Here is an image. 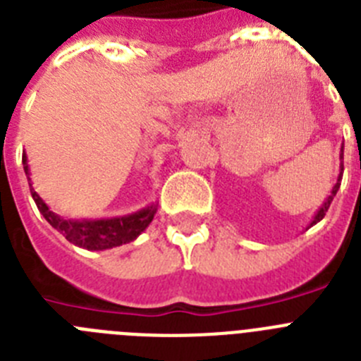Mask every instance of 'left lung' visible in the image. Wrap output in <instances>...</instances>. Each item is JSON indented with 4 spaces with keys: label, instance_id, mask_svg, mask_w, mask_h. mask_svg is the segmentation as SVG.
<instances>
[{
    "label": "left lung",
    "instance_id": "1",
    "mask_svg": "<svg viewBox=\"0 0 361 361\" xmlns=\"http://www.w3.org/2000/svg\"><path fill=\"white\" fill-rule=\"evenodd\" d=\"M342 171H343V146H342V149H340V173H338L336 184H334L333 190H331V195L324 200V204H322L320 208H318V212L314 213V216H312V220H311V222H309L307 228H311V226H314V224H317V222H320V220L325 216V213H327V209H329L331 202H333L334 195H336V191L340 190V183H342Z\"/></svg>",
    "mask_w": 361,
    "mask_h": 361
}]
</instances>
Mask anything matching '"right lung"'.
I'll list each match as a JSON object with an SVG mask.
<instances>
[{"instance_id":"obj_1","label":"right lung","mask_w":361,"mask_h":361,"mask_svg":"<svg viewBox=\"0 0 361 361\" xmlns=\"http://www.w3.org/2000/svg\"><path fill=\"white\" fill-rule=\"evenodd\" d=\"M23 170L28 178L32 199L36 202L41 215L47 219L54 229L61 233L63 237L73 245H79L88 251H103L117 247V245L128 244L135 240L142 231L149 226L155 213H157V202H152L146 208L133 212L130 215L110 216V219H63L49 208L36 190L32 188L30 170H28L27 153H23Z\"/></svg>"}]
</instances>
